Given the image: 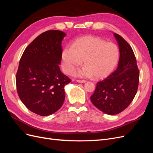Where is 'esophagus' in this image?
<instances>
[{
  "label": "esophagus",
  "mask_w": 153,
  "mask_h": 153,
  "mask_svg": "<svg viewBox=\"0 0 153 153\" xmlns=\"http://www.w3.org/2000/svg\"><path fill=\"white\" fill-rule=\"evenodd\" d=\"M76 82H80V83H84V82H85L86 81L84 80H76Z\"/></svg>",
  "instance_id": "34e87169"
}]
</instances>
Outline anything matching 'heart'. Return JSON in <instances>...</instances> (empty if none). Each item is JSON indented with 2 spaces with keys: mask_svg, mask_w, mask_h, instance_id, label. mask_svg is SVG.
<instances>
[{
  "mask_svg": "<svg viewBox=\"0 0 153 153\" xmlns=\"http://www.w3.org/2000/svg\"><path fill=\"white\" fill-rule=\"evenodd\" d=\"M64 70L70 73L84 61V67L74 71L78 76L102 78L112 71L119 58V48L98 36H88L77 39L71 47L64 49Z\"/></svg>",
  "mask_w": 153,
  "mask_h": 153,
  "instance_id": "heart-1",
  "label": "heart"
}]
</instances>
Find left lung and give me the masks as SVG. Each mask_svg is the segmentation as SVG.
<instances>
[{
    "instance_id": "obj_1",
    "label": "left lung",
    "mask_w": 153,
    "mask_h": 153,
    "mask_svg": "<svg viewBox=\"0 0 153 153\" xmlns=\"http://www.w3.org/2000/svg\"><path fill=\"white\" fill-rule=\"evenodd\" d=\"M114 34L119 46L118 67L97 83L91 96L92 104L109 115L118 114L128 107L135 98L139 82V70L131 47L123 37Z\"/></svg>"
}]
</instances>
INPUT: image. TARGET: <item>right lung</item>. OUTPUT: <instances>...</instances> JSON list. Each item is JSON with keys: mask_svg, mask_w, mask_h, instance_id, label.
Instances as JSON below:
<instances>
[{"mask_svg": "<svg viewBox=\"0 0 153 153\" xmlns=\"http://www.w3.org/2000/svg\"><path fill=\"white\" fill-rule=\"evenodd\" d=\"M65 36L57 30L43 32L27 46L20 60L16 75L18 96L27 108L41 116L61 107L64 86L71 81L59 66Z\"/></svg>", "mask_w": 153, "mask_h": 153, "instance_id": "add662e5", "label": "right lung"}]
</instances>
